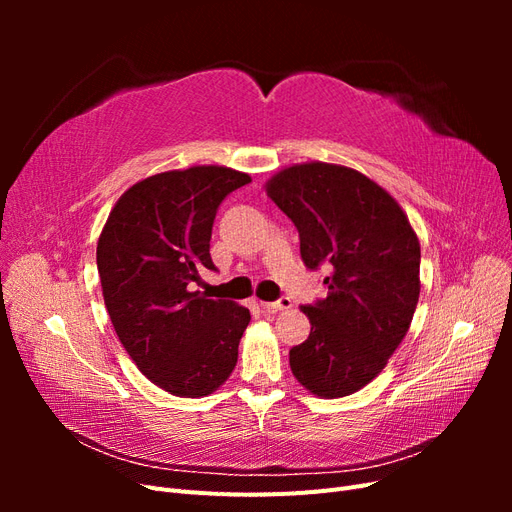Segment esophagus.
Masks as SVG:
<instances>
[{"label":"esophagus","instance_id":"34e87169","mask_svg":"<svg viewBox=\"0 0 512 512\" xmlns=\"http://www.w3.org/2000/svg\"><path fill=\"white\" fill-rule=\"evenodd\" d=\"M267 309H271V312H288V309L292 307V301L288 297H282L277 301H271V303H262Z\"/></svg>","mask_w":512,"mask_h":512}]
</instances>
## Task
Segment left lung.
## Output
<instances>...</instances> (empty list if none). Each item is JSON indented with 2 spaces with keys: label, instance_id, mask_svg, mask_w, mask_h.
<instances>
[{
  "label": "left lung",
  "instance_id": "obj_1",
  "mask_svg": "<svg viewBox=\"0 0 512 512\" xmlns=\"http://www.w3.org/2000/svg\"><path fill=\"white\" fill-rule=\"evenodd\" d=\"M299 230L307 269L329 267L327 299L303 305L312 331L290 369L324 399L361 391L406 337L421 294V243L397 200L342 164L303 162L265 183Z\"/></svg>",
  "mask_w": 512,
  "mask_h": 512
}]
</instances>
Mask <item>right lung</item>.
Instances as JSON below:
<instances>
[{
  "label": "right lung",
  "mask_w": 512,
  "mask_h": 512,
  "mask_svg": "<svg viewBox=\"0 0 512 512\" xmlns=\"http://www.w3.org/2000/svg\"><path fill=\"white\" fill-rule=\"evenodd\" d=\"M252 177L226 166L166 170L119 196L98 239L102 297L119 342L153 384L207 397L237 365L250 309L194 290L215 271L211 228L222 200Z\"/></svg>",
  "instance_id": "right-lung-1"
}]
</instances>
